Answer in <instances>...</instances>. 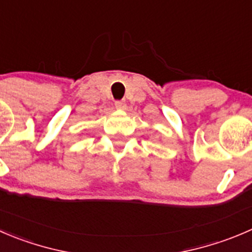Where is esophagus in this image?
<instances>
[{"instance_id": "obj_1", "label": "esophagus", "mask_w": 252, "mask_h": 252, "mask_svg": "<svg viewBox=\"0 0 252 252\" xmlns=\"http://www.w3.org/2000/svg\"><path fill=\"white\" fill-rule=\"evenodd\" d=\"M114 106H116L117 109H122V111H123V109H126V103L124 101H116Z\"/></svg>"}]
</instances>
